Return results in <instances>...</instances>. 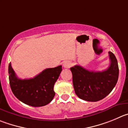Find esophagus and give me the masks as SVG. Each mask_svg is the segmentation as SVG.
Returning <instances> with one entry per match:
<instances>
[{"mask_svg":"<svg viewBox=\"0 0 128 128\" xmlns=\"http://www.w3.org/2000/svg\"><path fill=\"white\" fill-rule=\"evenodd\" d=\"M71 62L69 60H67V61H65L63 64V66H64V68H66V69H69V68H71Z\"/></svg>","mask_w":128,"mask_h":128,"instance_id":"esophagus-1","label":"esophagus"}]
</instances>
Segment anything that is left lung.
Wrapping results in <instances>:
<instances>
[{
  "mask_svg": "<svg viewBox=\"0 0 128 128\" xmlns=\"http://www.w3.org/2000/svg\"><path fill=\"white\" fill-rule=\"evenodd\" d=\"M110 64L103 71H88L76 65L70 68L72 74V83L76 95L82 100L97 102L112 92L118 82L119 67L114 54L108 52Z\"/></svg>",
  "mask_w": 128,
  "mask_h": 128,
  "instance_id": "1",
  "label": "left lung"
}]
</instances>
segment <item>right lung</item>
Returning <instances> with one entry per match:
<instances>
[{
  "mask_svg": "<svg viewBox=\"0 0 128 128\" xmlns=\"http://www.w3.org/2000/svg\"><path fill=\"white\" fill-rule=\"evenodd\" d=\"M62 70V66L48 68L33 78L21 80L17 77L9 63L8 72L12 92L25 104L32 107L46 106L54 97V86Z\"/></svg>",
  "mask_w": 128,
  "mask_h": 128,
  "instance_id": "add662e5",
  "label": "right lung"
}]
</instances>
